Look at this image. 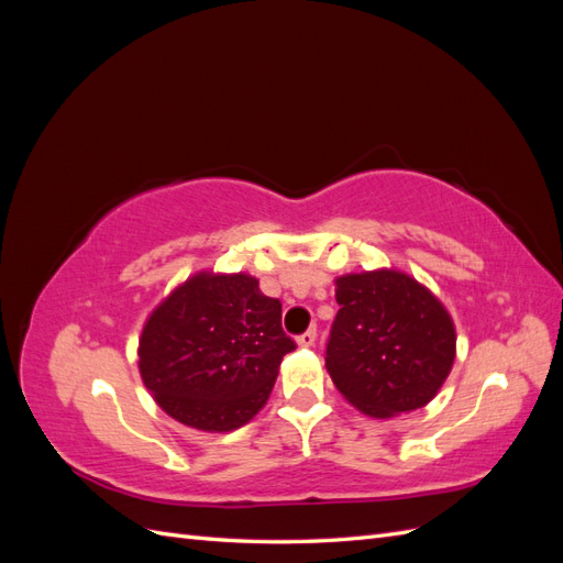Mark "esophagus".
Instances as JSON below:
<instances>
[{"instance_id":"esophagus-1","label":"esophagus","mask_w":563,"mask_h":563,"mask_svg":"<svg viewBox=\"0 0 563 563\" xmlns=\"http://www.w3.org/2000/svg\"><path fill=\"white\" fill-rule=\"evenodd\" d=\"M314 340H317V329H308V331H305V333L298 338V345H300V347H312Z\"/></svg>"}]
</instances>
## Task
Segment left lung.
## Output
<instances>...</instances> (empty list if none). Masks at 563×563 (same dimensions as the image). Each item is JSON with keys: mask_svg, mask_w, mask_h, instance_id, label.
<instances>
[{"mask_svg": "<svg viewBox=\"0 0 563 563\" xmlns=\"http://www.w3.org/2000/svg\"><path fill=\"white\" fill-rule=\"evenodd\" d=\"M335 300L327 371L340 395L371 418L428 406L455 360V327L441 300L387 267L338 277Z\"/></svg>", "mask_w": 563, "mask_h": 563, "instance_id": "left-lung-1", "label": "left lung"}]
</instances>
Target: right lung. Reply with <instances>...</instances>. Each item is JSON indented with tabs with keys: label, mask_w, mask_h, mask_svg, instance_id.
Returning a JSON list of instances; mask_svg holds the SVG:
<instances>
[{
	"label": "right lung",
	"mask_w": 563,
	"mask_h": 563,
	"mask_svg": "<svg viewBox=\"0 0 563 563\" xmlns=\"http://www.w3.org/2000/svg\"><path fill=\"white\" fill-rule=\"evenodd\" d=\"M291 350L282 302L258 279L203 269L150 312L139 371L166 416L201 432H232L265 406Z\"/></svg>",
	"instance_id": "right-lung-1"
}]
</instances>
